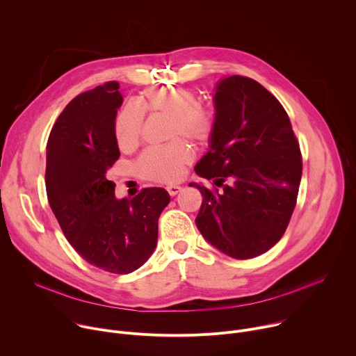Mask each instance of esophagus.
I'll return each mask as SVG.
<instances>
[{
    "label": "esophagus",
    "instance_id": "obj_1",
    "mask_svg": "<svg viewBox=\"0 0 356 356\" xmlns=\"http://www.w3.org/2000/svg\"><path fill=\"white\" fill-rule=\"evenodd\" d=\"M166 190H168V193H169L170 195H176V194L181 190V187H180V186H168Z\"/></svg>",
    "mask_w": 356,
    "mask_h": 356
}]
</instances>
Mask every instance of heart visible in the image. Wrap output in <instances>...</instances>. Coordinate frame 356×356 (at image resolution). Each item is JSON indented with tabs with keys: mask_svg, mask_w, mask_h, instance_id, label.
Listing matches in <instances>:
<instances>
[{
	"mask_svg": "<svg viewBox=\"0 0 356 356\" xmlns=\"http://www.w3.org/2000/svg\"><path fill=\"white\" fill-rule=\"evenodd\" d=\"M143 114H159L169 118L168 138H186L195 145H206L214 135L216 117L211 108L201 106L198 95L183 87H161L146 90L138 106L122 108L114 122V134L121 149L129 150L139 142ZM193 161L190 147L183 140L146 149L136 161L138 173L147 180L173 183Z\"/></svg>",
	"mask_w": 356,
	"mask_h": 356,
	"instance_id": "obj_1",
	"label": "heart"
}]
</instances>
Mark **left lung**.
Returning <instances> with one entry per match:
<instances>
[{
    "label": "left lung",
    "instance_id": "1",
    "mask_svg": "<svg viewBox=\"0 0 356 356\" xmlns=\"http://www.w3.org/2000/svg\"><path fill=\"white\" fill-rule=\"evenodd\" d=\"M214 103L211 145L194 168L211 187L190 184L202 195L195 225L225 255L257 258L280 241L294 211L300 146L283 106L258 81L229 76Z\"/></svg>",
    "mask_w": 356,
    "mask_h": 356
}]
</instances>
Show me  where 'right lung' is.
<instances>
[{"mask_svg":"<svg viewBox=\"0 0 356 356\" xmlns=\"http://www.w3.org/2000/svg\"><path fill=\"white\" fill-rule=\"evenodd\" d=\"M108 81L73 98L47 139L46 193L65 236L90 265L127 275L140 268L158 242V220L170 197L162 187L115 198L107 172L120 158L114 134L122 95Z\"/></svg>","mask_w":356,"mask_h":356,"instance_id":"1","label":"right lung"}]
</instances>
